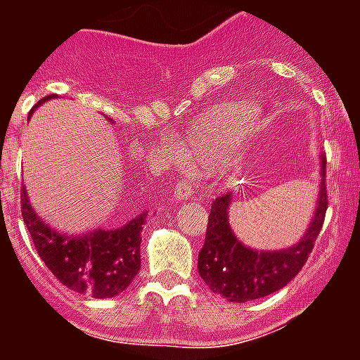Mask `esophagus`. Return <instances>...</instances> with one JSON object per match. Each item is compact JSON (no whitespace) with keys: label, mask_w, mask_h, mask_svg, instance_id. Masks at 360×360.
I'll list each match as a JSON object with an SVG mask.
<instances>
[{"label":"esophagus","mask_w":360,"mask_h":360,"mask_svg":"<svg viewBox=\"0 0 360 360\" xmlns=\"http://www.w3.org/2000/svg\"><path fill=\"white\" fill-rule=\"evenodd\" d=\"M192 194V186L185 181H179L177 185H175V191H174V200L175 202H183V200H188Z\"/></svg>","instance_id":"esophagus-1"}]
</instances>
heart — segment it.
<instances>
[{
  "label": "heart",
  "instance_id": "b5f03b06",
  "mask_svg": "<svg viewBox=\"0 0 360 360\" xmlns=\"http://www.w3.org/2000/svg\"><path fill=\"white\" fill-rule=\"evenodd\" d=\"M257 108L250 103H233L214 110L198 124L177 164L191 172H211L224 162L228 153L256 124Z\"/></svg>",
  "mask_w": 360,
  "mask_h": 360
}]
</instances>
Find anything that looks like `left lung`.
Returning <instances> with one entry per match:
<instances>
[{"label":"left lung","instance_id":"obj_1","mask_svg":"<svg viewBox=\"0 0 360 360\" xmlns=\"http://www.w3.org/2000/svg\"><path fill=\"white\" fill-rule=\"evenodd\" d=\"M319 191L312 219L307 231L295 245L280 250H256L240 243L231 231L230 209L233 192L222 194L211 205L207 233L203 248L198 254V271L213 293L228 302H246L267 297L295 278L314 240L319 236L327 211V185H325V155H319Z\"/></svg>","mask_w":360,"mask_h":360}]
</instances>
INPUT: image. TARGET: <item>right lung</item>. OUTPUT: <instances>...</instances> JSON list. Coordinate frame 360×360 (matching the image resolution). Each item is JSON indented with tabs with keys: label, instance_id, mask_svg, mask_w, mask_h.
Masks as SVG:
<instances>
[{
	"label": "right lung",
	"instance_id": "obj_1",
	"mask_svg": "<svg viewBox=\"0 0 360 360\" xmlns=\"http://www.w3.org/2000/svg\"><path fill=\"white\" fill-rule=\"evenodd\" d=\"M50 98L53 95L44 97L39 104ZM35 108L31 112H35ZM22 217L44 265L61 284L76 293L110 299L127 290L140 271L141 230L147 211L115 230L97 228L78 236L63 233L35 213L24 186Z\"/></svg>",
	"mask_w": 360,
	"mask_h": 360
}]
</instances>
